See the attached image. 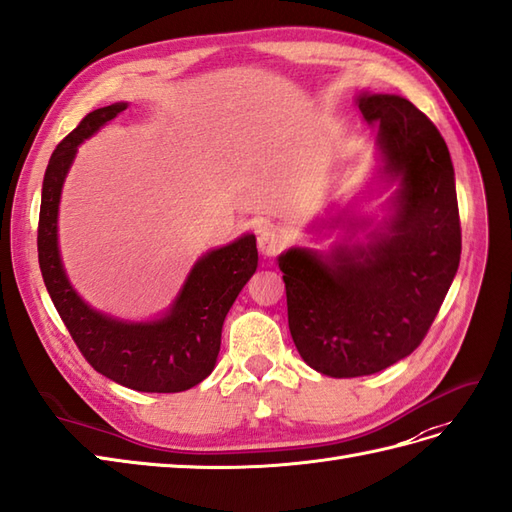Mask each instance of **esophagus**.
<instances>
[{"label": "esophagus", "mask_w": 512, "mask_h": 512, "mask_svg": "<svg viewBox=\"0 0 512 512\" xmlns=\"http://www.w3.org/2000/svg\"><path fill=\"white\" fill-rule=\"evenodd\" d=\"M257 248L264 257H274L277 253H281L285 248L283 233L274 231V229H264L257 238Z\"/></svg>", "instance_id": "obj_1"}]
</instances>
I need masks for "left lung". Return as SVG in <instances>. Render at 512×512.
Returning a JSON list of instances; mask_svg holds the SVG:
<instances>
[{
  "mask_svg": "<svg viewBox=\"0 0 512 512\" xmlns=\"http://www.w3.org/2000/svg\"><path fill=\"white\" fill-rule=\"evenodd\" d=\"M376 134V177L396 186L387 216L348 209L313 229L348 235L329 251L292 246L279 255L287 322L298 355L320 374H376L422 344L461 261V222L448 144L400 95L355 99ZM357 230H368L363 241Z\"/></svg>",
  "mask_w": 512,
  "mask_h": 512,
  "instance_id": "left-lung-1",
  "label": "left lung"
}]
</instances>
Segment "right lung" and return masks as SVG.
<instances>
[{"mask_svg":"<svg viewBox=\"0 0 512 512\" xmlns=\"http://www.w3.org/2000/svg\"><path fill=\"white\" fill-rule=\"evenodd\" d=\"M127 106L129 103L119 101L90 112L51 153L38 216V264L64 326L99 374L136 391L177 393L212 374L220 352L222 324L257 270V244L253 233H244L231 244L201 255L173 303L153 320L114 318L90 307L75 292L58 246L62 186L77 147Z\"/></svg>","mask_w":512,"mask_h":512,"instance_id":"obj_1","label":"right lung"}]
</instances>
